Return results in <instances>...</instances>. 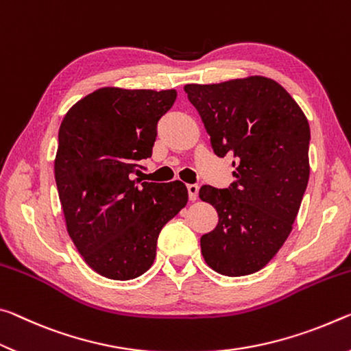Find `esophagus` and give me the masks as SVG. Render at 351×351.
<instances>
[{"label":"esophagus","instance_id":"esophagus-1","mask_svg":"<svg viewBox=\"0 0 351 351\" xmlns=\"http://www.w3.org/2000/svg\"><path fill=\"white\" fill-rule=\"evenodd\" d=\"M188 194H189V199L196 200L197 199V194H199V186L194 185V183H191V185H188Z\"/></svg>","mask_w":351,"mask_h":351}]
</instances>
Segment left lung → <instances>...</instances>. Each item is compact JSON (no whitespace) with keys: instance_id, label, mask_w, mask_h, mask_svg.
Instances as JSON below:
<instances>
[{"instance_id":"1","label":"left lung","mask_w":351,"mask_h":351,"mask_svg":"<svg viewBox=\"0 0 351 351\" xmlns=\"http://www.w3.org/2000/svg\"><path fill=\"white\" fill-rule=\"evenodd\" d=\"M217 157L233 155L226 189L204 185L199 197L219 221L200 238L205 263L217 274L258 272L288 239L309 179V124L288 91L271 77L186 84Z\"/></svg>"}]
</instances>
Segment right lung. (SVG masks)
<instances>
[{
  "label": "right lung",
  "mask_w": 351,
  "mask_h": 351,
  "mask_svg": "<svg viewBox=\"0 0 351 351\" xmlns=\"http://www.w3.org/2000/svg\"><path fill=\"white\" fill-rule=\"evenodd\" d=\"M177 91L102 87L62 119L54 176L70 238L84 261L110 280L152 266L162 228L188 204L185 183L135 179L152 155L157 123Z\"/></svg>",
  "instance_id": "1"
}]
</instances>
